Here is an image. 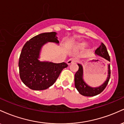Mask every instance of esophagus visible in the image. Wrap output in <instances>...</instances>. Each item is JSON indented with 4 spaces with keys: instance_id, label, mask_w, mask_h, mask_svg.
<instances>
[{
    "instance_id": "1",
    "label": "esophagus",
    "mask_w": 124,
    "mask_h": 124,
    "mask_svg": "<svg viewBox=\"0 0 124 124\" xmlns=\"http://www.w3.org/2000/svg\"><path fill=\"white\" fill-rule=\"evenodd\" d=\"M75 62H76V59H74V58H70V59H69V60L67 61V64H68V65H70V64Z\"/></svg>"
}]
</instances>
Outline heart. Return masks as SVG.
<instances>
[{
  "label": "heart",
  "mask_w": 124,
  "mask_h": 124,
  "mask_svg": "<svg viewBox=\"0 0 124 124\" xmlns=\"http://www.w3.org/2000/svg\"><path fill=\"white\" fill-rule=\"evenodd\" d=\"M85 44H86V43L84 42H79L77 44V45H78V46H79V47H83V46H85ZM89 52H90V49H87L84 51V54H85V55H87V54H89Z\"/></svg>",
  "instance_id": "1"
}]
</instances>
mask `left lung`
Segmentation results:
<instances>
[{"instance_id":"left-lung-1","label":"left lung","mask_w":124,"mask_h":124,"mask_svg":"<svg viewBox=\"0 0 124 124\" xmlns=\"http://www.w3.org/2000/svg\"><path fill=\"white\" fill-rule=\"evenodd\" d=\"M96 54L107 59V61H110V58H109L108 51L107 50L106 46L103 43L101 44L99 47L97 48ZM78 66H79V69L75 75V86L79 93L85 96L92 97L96 96V95L99 94L100 93H101L106 87L107 85H108V83L109 82V78H110V65H108V75L106 81L101 86L96 88L91 87L84 82L83 80V68L80 64H78Z\"/></svg>"}]
</instances>
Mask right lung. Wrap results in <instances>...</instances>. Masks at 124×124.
<instances>
[{
	"label": "right lung",
	"mask_w": 124,
	"mask_h": 124,
	"mask_svg": "<svg viewBox=\"0 0 124 124\" xmlns=\"http://www.w3.org/2000/svg\"><path fill=\"white\" fill-rule=\"evenodd\" d=\"M55 32H45L28 41L23 48L18 62L20 77L25 86L34 90H45L53 85L68 64L40 62L41 48L47 42L59 43Z\"/></svg>",
	"instance_id": "add662e5"
}]
</instances>
